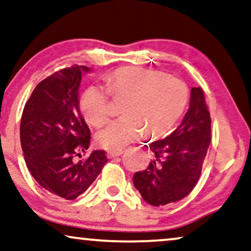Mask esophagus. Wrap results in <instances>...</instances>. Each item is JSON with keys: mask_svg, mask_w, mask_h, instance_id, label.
I'll list each match as a JSON object with an SVG mask.
<instances>
[{"mask_svg": "<svg viewBox=\"0 0 251 251\" xmlns=\"http://www.w3.org/2000/svg\"><path fill=\"white\" fill-rule=\"evenodd\" d=\"M123 154V151H108L107 152V157L108 158H115L118 157V156L122 155Z\"/></svg>", "mask_w": 251, "mask_h": 251, "instance_id": "34e87169", "label": "esophagus"}]
</instances>
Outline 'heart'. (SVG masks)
Segmentation results:
<instances>
[{
    "label": "heart",
    "instance_id": "1",
    "mask_svg": "<svg viewBox=\"0 0 251 251\" xmlns=\"http://www.w3.org/2000/svg\"><path fill=\"white\" fill-rule=\"evenodd\" d=\"M108 92L123 103L120 118L96 134L101 147L122 151L143 137L159 138L168 134L183 114L189 90L181 79L164 72L139 67L118 69L106 79ZM108 92L101 86H90L80 99L83 117L95 126L107 122L112 115Z\"/></svg>",
    "mask_w": 251,
    "mask_h": 251
}]
</instances>
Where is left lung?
<instances>
[{"label": "left lung", "instance_id": "1", "mask_svg": "<svg viewBox=\"0 0 251 251\" xmlns=\"http://www.w3.org/2000/svg\"><path fill=\"white\" fill-rule=\"evenodd\" d=\"M210 114L201 87L190 93L189 110L181 125L162 140L150 145L155 157L133 176L141 197L152 206H164L186 197L197 184L210 144Z\"/></svg>", "mask_w": 251, "mask_h": 251}]
</instances>
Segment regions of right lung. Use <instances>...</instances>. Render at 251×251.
<instances>
[{"mask_svg": "<svg viewBox=\"0 0 251 251\" xmlns=\"http://www.w3.org/2000/svg\"><path fill=\"white\" fill-rule=\"evenodd\" d=\"M89 71L72 65L44 79L21 117L20 141L28 170L39 186L68 201L83 194L107 163L104 151L75 161L90 144V130L79 110L81 75Z\"/></svg>", "mask_w": 251, "mask_h": 251, "instance_id": "right-lung-1", "label": "right lung"}]
</instances>
